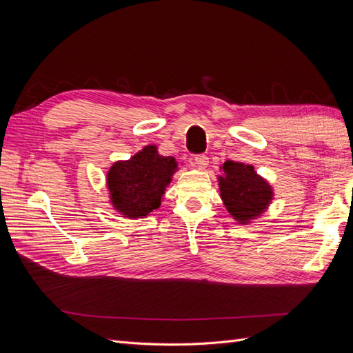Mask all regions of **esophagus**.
<instances>
[{"label": "esophagus", "mask_w": 353, "mask_h": 353, "mask_svg": "<svg viewBox=\"0 0 353 353\" xmlns=\"http://www.w3.org/2000/svg\"><path fill=\"white\" fill-rule=\"evenodd\" d=\"M194 165L200 169H205L209 165V157L206 154H196L194 156Z\"/></svg>", "instance_id": "34e87169"}]
</instances>
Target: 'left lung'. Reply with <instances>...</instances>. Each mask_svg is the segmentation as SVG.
<instances>
[{
  "mask_svg": "<svg viewBox=\"0 0 353 353\" xmlns=\"http://www.w3.org/2000/svg\"><path fill=\"white\" fill-rule=\"evenodd\" d=\"M219 190L227 210L240 223L259 216L272 200L271 185L254 172L253 166L227 160L221 166Z\"/></svg>",
  "mask_w": 353,
  "mask_h": 353,
  "instance_id": "1",
  "label": "left lung"
}]
</instances>
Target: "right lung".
I'll return each instance as SVG.
<instances>
[{
	"label": "right lung",
	"mask_w": 353,
	"mask_h": 353,
	"mask_svg": "<svg viewBox=\"0 0 353 353\" xmlns=\"http://www.w3.org/2000/svg\"><path fill=\"white\" fill-rule=\"evenodd\" d=\"M175 170V157L160 156L156 145H147L130 160L116 162L108 174L112 205L126 218L147 216L160 206Z\"/></svg>",
	"instance_id": "obj_1"
}]
</instances>
